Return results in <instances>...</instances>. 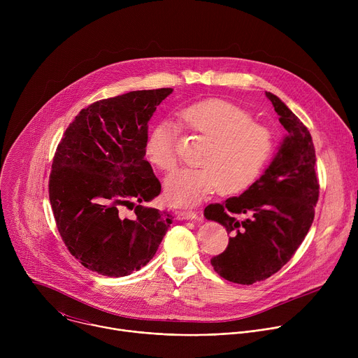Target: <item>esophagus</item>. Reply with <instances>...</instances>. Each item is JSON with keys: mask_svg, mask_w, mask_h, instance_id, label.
I'll return each mask as SVG.
<instances>
[{"mask_svg": "<svg viewBox=\"0 0 358 358\" xmlns=\"http://www.w3.org/2000/svg\"><path fill=\"white\" fill-rule=\"evenodd\" d=\"M196 218V213L191 211V210H182L178 213V220H195Z\"/></svg>", "mask_w": 358, "mask_h": 358, "instance_id": "1", "label": "esophagus"}]
</instances>
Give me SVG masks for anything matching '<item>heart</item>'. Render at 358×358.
I'll return each instance as SVG.
<instances>
[{"instance_id": "obj_1", "label": "heart", "mask_w": 358, "mask_h": 358, "mask_svg": "<svg viewBox=\"0 0 358 358\" xmlns=\"http://www.w3.org/2000/svg\"><path fill=\"white\" fill-rule=\"evenodd\" d=\"M180 123L208 140L199 159L201 169L181 170L167 180V194L178 206H191L221 189L235 194L259 178L275 150L272 130L252 120L242 108L222 99H207L184 108ZM177 126L160 122L145 141V156L157 169L171 173L177 167Z\"/></svg>"}]
</instances>
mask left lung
I'll return each mask as SVG.
<instances>
[{
    "instance_id": "8db88e82",
    "label": "left lung",
    "mask_w": 358,
    "mask_h": 358,
    "mask_svg": "<svg viewBox=\"0 0 358 358\" xmlns=\"http://www.w3.org/2000/svg\"><path fill=\"white\" fill-rule=\"evenodd\" d=\"M266 96L287 131L278 155L241 195L203 210V217L231 234L227 249L211 265L220 276L239 285L265 280L290 261L312 227L319 199L310 131L278 96Z\"/></svg>"
}]
</instances>
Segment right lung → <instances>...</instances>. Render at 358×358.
Listing matches in <instances>:
<instances>
[{"label":"right lung","instance_id":"add662e5","mask_svg":"<svg viewBox=\"0 0 358 358\" xmlns=\"http://www.w3.org/2000/svg\"><path fill=\"white\" fill-rule=\"evenodd\" d=\"M171 87L134 90L82 109L57 147L49 201L62 241L99 275L127 276L147 265L173 215L134 206L157 196L159 178L144 159L148 120ZM135 210L124 217L121 208Z\"/></svg>","mask_w":358,"mask_h":358}]
</instances>
